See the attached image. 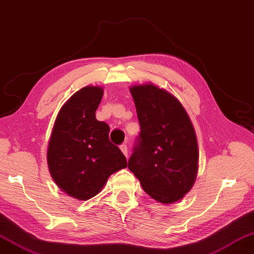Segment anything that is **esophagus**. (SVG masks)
<instances>
[{"mask_svg": "<svg viewBox=\"0 0 254 254\" xmlns=\"http://www.w3.org/2000/svg\"><path fill=\"white\" fill-rule=\"evenodd\" d=\"M120 148H121V150H122V153L127 157V146L124 145V143H123V145H121Z\"/></svg>", "mask_w": 254, "mask_h": 254, "instance_id": "obj_1", "label": "esophagus"}]
</instances>
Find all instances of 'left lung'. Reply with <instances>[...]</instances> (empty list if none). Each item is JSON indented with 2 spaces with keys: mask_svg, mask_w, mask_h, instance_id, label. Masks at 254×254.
<instances>
[{
  "mask_svg": "<svg viewBox=\"0 0 254 254\" xmlns=\"http://www.w3.org/2000/svg\"><path fill=\"white\" fill-rule=\"evenodd\" d=\"M140 133L127 168L157 202L175 203L190 190L198 169L195 130L180 101L151 83L130 88Z\"/></svg>",
  "mask_w": 254,
  "mask_h": 254,
  "instance_id": "8db88e82",
  "label": "left lung"
}]
</instances>
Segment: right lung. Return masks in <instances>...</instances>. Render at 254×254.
Masks as SVG:
<instances>
[{
	"label": "right lung",
	"instance_id": "obj_1",
	"mask_svg": "<svg viewBox=\"0 0 254 254\" xmlns=\"http://www.w3.org/2000/svg\"><path fill=\"white\" fill-rule=\"evenodd\" d=\"M100 86L75 92L57 116L48 147L52 179L71 197L86 200L99 192L113 173L127 168V158L109 141V127L96 119L103 98Z\"/></svg>",
	"mask_w": 254,
	"mask_h": 254
}]
</instances>
